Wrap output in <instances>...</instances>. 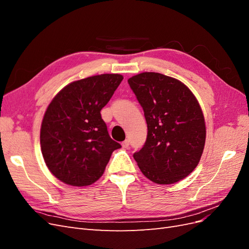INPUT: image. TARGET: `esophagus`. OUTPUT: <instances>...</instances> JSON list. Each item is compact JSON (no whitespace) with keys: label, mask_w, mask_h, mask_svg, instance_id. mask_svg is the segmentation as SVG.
<instances>
[{"label":"esophagus","mask_w":249,"mask_h":249,"mask_svg":"<svg viewBox=\"0 0 249 249\" xmlns=\"http://www.w3.org/2000/svg\"><path fill=\"white\" fill-rule=\"evenodd\" d=\"M122 145H123V147L124 148H127V147H129V145H130V141L129 140H124L123 143H122Z\"/></svg>","instance_id":"1"}]
</instances>
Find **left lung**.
Listing matches in <instances>:
<instances>
[{"label":"left lung","instance_id":"left-lung-1","mask_svg":"<svg viewBox=\"0 0 249 249\" xmlns=\"http://www.w3.org/2000/svg\"><path fill=\"white\" fill-rule=\"evenodd\" d=\"M144 112L147 137L133 155L141 172L156 184H173L198 165L206 124L196 97L184 83L159 72L127 80Z\"/></svg>","mask_w":249,"mask_h":249}]
</instances>
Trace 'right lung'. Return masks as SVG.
Listing matches in <instances>:
<instances>
[{
    "label": "right lung",
    "instance_id": "obj_1",
    "mask_svg": "<svg viewBox=\"0 0 249 249\" xmlns=\"http://www.w3.org/2000/svg\"><path fill=\"white\" fill-rule=\"evenodd\" d=\"M118 73L74 81L52 100L40 127V146L48 168L61 182L91 185L105 171L112 153L122 145L113 140L101 116L122 83Z\"/></svg>",
    "mask_w": 249,
    "mask_h": 249
}]
</instances>
